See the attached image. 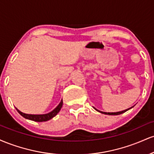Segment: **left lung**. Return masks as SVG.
<instances>
[{
  "instance_id": "obj_1",
  "label": "left lung",
  "mask_w": 154,
  "mask_h": 154,
  "mask_svg": "<svg viewBox=\"0 0 154 154\" xmlns=\"http://www.w3.org/2000/svg\"><path fill=\"white\" fill-rule=\"evenodd\" d=\"M133 107V106H132ZM132 108V107H131ZM131 108H130V109H126V110H124V111H118V112H103V111H100L99 110H98V109H96L95 108H94V109L96 110L97 111H98V112L100 113H102V114H109V115H119V114H122V113L125 112V111H127L128 110H129V109H130Z\"/></svg>"
}]
</instances>
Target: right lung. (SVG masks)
Returning a JSON list of instances; mask_svg holds the SVG:
<instances>
[{
	"instance_id": "1",
	"label": "right lung",
	"mask_w": 154,
	"mask_h": 154,
	"mask_svg": "<svg viewBox=\"0 0 154 154\" xmlns=\"http://www.w3.org/2000/svg\"><path fill=\"white\" fill-rule=\"evenodd\" d=\"M62 105H63V100H61L59 105L56 106V108H55L54 110L51 111V112L48 113V114H24V113H23L22 111H19V109H17V108H16V109H17V111H18L19 114H20L23 117L25 118V119L32 120V121H35V122H46V121H48V120H50L51 119H52L53 117H54V116L59 112V111L61 110V107H62Z\"/></svg>"
}]
</instances>
